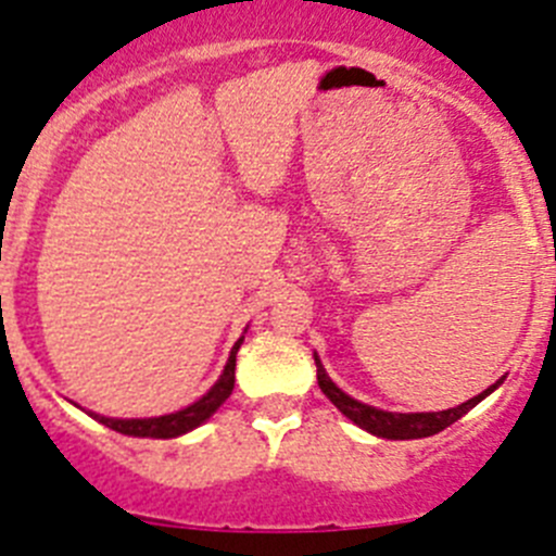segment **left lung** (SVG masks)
<instances>
[{
	"label": "left lung",
	"instance_id": "obj_1",
	"mask_svg": "<svg viewBox=\"0 0 556 556\" xmlns=\"http://www.w3.org/2000/svg\"><path fill=\"white\" fill-rule=\"evenodd\" d=\"M313 357H315V368H318V388L324 390V396H327L340 413L346 415L349 421L357 424L359 429L388 440H418V438H429V434L443 432V429L452 427L454 421H459L468 409L477 407L484 396H490V393L504 382L502 377L498 382L490 384L488 390H482L479 396L468 399V402L457 404V407L440 409V413H388V409L371 407V404L357 402V399H352L349 393H343V390L329 379L321 357H318V354H313Z\"/></svg>",
	"mask_w": 556,
	"mask_h": 556
}]
</instances>
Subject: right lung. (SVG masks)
Returning a JSON list of instances; mask_svg holds the SVG:
<instances>
[{
  "mask_svg": "<svg viewBox=\"0 0 556 556\" xmlns=\"http://www.w3.org/2000/svg\"><path fill=\"white\" fill-rule=\"evenodd\" d=\"M243 334H247V332H243ZM243 334L235 340L232 352H229L227 365H224V371H222V377L216 379V384H213V388H210L202 399H197V402L188 404V407L177 409V413L154 415V418H108V415L91 413V409H85V413L91 415V418H97V421L104 424L108 429H113V432L129 434V438L168 440V438H179V434L191 432V429L202 427L210 415L216 413V409L222 407L224 402H227L229 393H232V388H235V354H238V349H241ZM74 407H79V404H74Z\"/></svg>",
  "mask_w": 556,
  "mask_h": 556,
  "instance_id": "obj_1",
  "label": "right lung"
}]
</instances>
